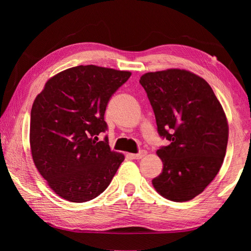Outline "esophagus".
Here are the masks:
<instances>
[{
    "label": "esophagus",
    "mask_w": 251,
    "mask_h": 251,
    "mask_svg": "<svg viewBox=\"0 0 251 251\" xmlns=\"http://www.w3.org/2000/svg\"><path fill=\"white\" fill-rule=\"evenodd\" d=\"M146 155H147V151L146 150H140L139 152L136 153V154H130V156L134 158V159H140V158H142L143 156H146Z\"/></svg>",
    "instance_id": "obj_1"
}]
</instances>
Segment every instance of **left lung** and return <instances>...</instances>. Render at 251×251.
Returning a JSON list of instances; mask_svg holds the SVG:
<instances>
[{
  "mask_svg": "<svg viewBox=\"0 0 251 251\" xmlns=\"http://www.w3.org/2000/svg\"><path fill=\"white\" fill-rule=\"evenodd\" d=\"M157 132L170 143L157 150L163 172L152 180L165 199L186 201L201 194L219 173L228 126L225 111L204 78L179 69L143 74Z\"/></svg>",
  "mask_w": 251,
  "mask_h": 251,
  "instance_id": "obj_1",
  "label": "left lung"
}]
</instances>
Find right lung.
Wrapping results in <instances>:
<instances>
[{
	"mask_svg": "<svg viewBox=\"0 0 251 251\" xmlns=\"http://www.w3.org/2000/svg\"><path fill=\"white\" fill-rule=\"evenodd\" d=\"M131 75L97 66H77L45 84L32 105V158L51 190L72 202L95 199L108 188L124 155L111 151L104 112Z\"/></svg>",
	"mask_w": 251,
	"mask_h": 251,
	"instance_id": "obj_1",
	"label": "right lung"
}]
</instances>
